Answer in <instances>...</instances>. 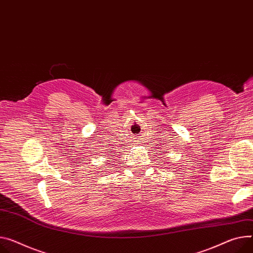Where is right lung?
<instances>
[{
	"label": "right lung",
	"mask_w": 253,
	"mask_h": 253,
	"mask_svg": "<svg viewBox=\"0 0 253 253\" xmlns=\"http://www.w3.org/2000/svg\"><path fill=\"white\" fill-rule=\"evenodd\" d=\"M110 152H112V151H110ZM108 154H109V155H110V153H108ZM114 154H115V152H114ZM118 155H119V154H118Z\"/></svg>",
	"instance_id": "right-lung-1"
}]
</instances>
